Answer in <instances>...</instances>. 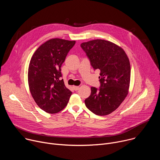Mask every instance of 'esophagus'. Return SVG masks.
<instances>
[{
  "instance_id": "esophagus-1",
  "label": "esophagus",
  "mask_w": 160,
  "mask_h": 160,
  "mask_svg": "<svg viewBox=\"0 0 160 160\" xmlns=\"http://www.w3.org/2000/svg\"><path fill=\"white\" fill-rule=\"evenodd\" d=\"M79 88H80L79 86H73V88L75 89V90H78Z\"/></svg>"
}]
</instances>
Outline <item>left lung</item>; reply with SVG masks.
Returning <instances> with one entry per match:
<instances>
[{
    "instance_id": "left-lung-1",
    "label": "left lung",
    "mask_w": 160,
    "mask_h": 160,
    "mask_svg": "<svg viewBox=\"0 0 160 160\" xmlns=\"http://www.w3.org/2000/svg\"><path fill=\"white\" fill-rule=\"evenodd\" d=\"M86 52L94 70H100L99 90L91 87L85 100L87 108L97 115H108L115 111L128 94L130 64L125 51L110 41L96 39L83 42Z\"/></svg>"
}]
</instances>
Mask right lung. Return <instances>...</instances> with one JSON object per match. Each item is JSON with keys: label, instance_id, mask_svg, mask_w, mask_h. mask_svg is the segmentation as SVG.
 <instances>
[{"label": "right lung", "instance_id": "obj_1", "mask_svg": "<svg viewBox=\"0 0 160 160\" xmlns=\"http://www.w3.org/2000/svg\"><path fill=\"white\" fill-rule=\"evenodd\" d=\"M75 41L51 38L35 51L30 61L28 82L32 96L38 106L54 114L62 110L72 92L61 80V67Z\"/></svg>", "mask_w": 160, "mask_h": 160}]
</instances>
